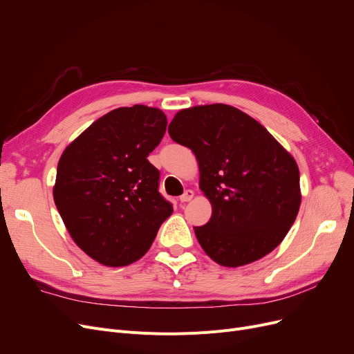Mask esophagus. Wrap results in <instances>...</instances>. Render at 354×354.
I'll return each instance as SVG.
<instances>
[{
    "label": "esophagus",
    "mask_w": 354,
    "mask_h": 354,
    "mask_svg": "<svg viewBox=\"0 0 354 354\" xmlns=\"http://www.w3.org/2000/svg\"><path fill=\"white\" fill-rule=\"evenodd\" d=\"M192 198H194V191L188 189V191L183 192V195H180L179 201H180V202H189Z\"/></svg>",
    "instance_id": "1"
}]
</instances>
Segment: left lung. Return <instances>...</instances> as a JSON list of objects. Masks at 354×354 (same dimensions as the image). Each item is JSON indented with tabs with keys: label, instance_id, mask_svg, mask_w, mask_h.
Here are the masks:
<instances>
[{
	"label": "left lung",
	"instance_id": "left-lung-1",
	"mask_svg": "<svg viewBox=\"0 0 354 354\" xmlns=\"http://www.w3.org/2000/svg\"><path fill=\"white\" fill-rule=\"evenodd\" d=\"M167 132L198 160L212 215L194 230L209 258L241 267L281 244L300 209V172L261 123L216 103L179 110Z\"/></svg>",
	"mask_w": 354,
	"mask_h": 354
}]
</instances>
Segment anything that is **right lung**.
<instances>
[{
	"instance_id": "add662e5",
	"label": "right lung",
	"mask_w": 354,
	"mask_h": 354,
	"mask_svg": "<svg viewBox=\"0 0 354 354\" xmlns=\"http://www.w3.org/2000/svg\"><path fill=\"white\" fill-rule=\"evenodd\" d=\"M166 116L156 107H119L66 149L53 189L64 225L90 258L107 267L138 261L174 212L146 158L160 143Z\"/></svg>"
}]
</instances>
